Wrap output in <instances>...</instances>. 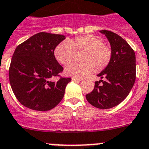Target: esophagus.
Listing matches in <instances>:
<instances>
[{"mask_svg":"<svg viewBox=\"0 0 149 149\" xmlns=\"http://www.w3.org/2000/svg\"><path fill=\"white\" fill-rule=\"evenodd\" d=\"M72 80L73 81H77V82H80V81H82V79L81 78H77V77H72Z\"/></svg>","mask_w":149,"mask_h":149,"instance_id":"obj_1","label":"esophagus"}]
</instances>
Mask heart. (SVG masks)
I'll list each match as a JSON object with an SVG mask.
<instances>
[{
	"label": "heart",
	"instance_id": "b5f03b06",
	"mask_svg": "<svg viewBox=\"0 0 149 149\" xmlns=\"http://www.w3.org/2000/svg\"><path fill=\"white\" fill-rule=\"evenodd\" d=\"M81 62H74L67 65V75L81 77L95 71L100 72L108 66L112 59V49L104 43L103 39L95 35L77 36L64 40L56 45L54 56L59 63L66 65L75 56L76 52H81Z\"/></svg>",
	"mask_w": 149,
	"mask_h": 149
}]
</instances>
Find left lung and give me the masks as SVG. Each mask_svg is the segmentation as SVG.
<instances>
[{"label":"left lung","mask_w":149,"mask_h":149,"mask_svg":"<svg viewBox=\"0 0 149 149\" xmlns=\"http://www.w3.org/2000/svg\"><path fill=\"white\" fill-rule=\"evenodd\" d=\"M107 38L112 49L108 66L95 82L93 90L86 95L88 102L99 109H110L119 104L128 95L136 80V56L124 39L115 33L100 30Z\"/></svg>","instance_id":"obj_1"}]
</instances>
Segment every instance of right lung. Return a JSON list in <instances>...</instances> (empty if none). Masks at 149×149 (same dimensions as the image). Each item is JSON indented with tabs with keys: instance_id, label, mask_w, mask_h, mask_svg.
Masks as SVG:
<instances>
[{
	"instance_id": "right-lung-1",
	"label": "right lung",
	"mask_w": 149,
	"mask_h": 149,
	"mask_svg": "<svg viewBox=\"0 0 149 149\" xmlns=\"http://www.w3.org/2000/svg\"><path fill=\"white\" fill-rule=\"evenodd\" d=\"M65 39L60 34L41 32L17 46L12 57L9 78L13 93L24 107L37 111L53 109L63 99L72 79L60 77L63 68L54 56V49Z\"/></svg>"
}]
</instances>
